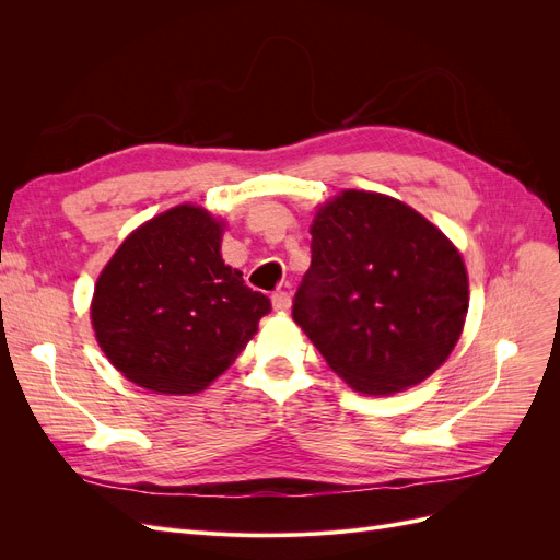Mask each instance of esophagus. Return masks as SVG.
<instances>
[{
    "instance_id": "obj_1",
    "label": "esophagus",
    "mask_w": 560,
    "mask_h": 560,
    "mask_svg": "<svg viewBox=\"0 0 560 560\" xmlns=\"http://www.w3.org/2000/svg\"><path fill=\"white\" fill-rule=\"evenodd\" d=\"M270 301H273V308H276L278 313H284V311L292 308V296H290V292H284V290L273 292V296H270Z\"/></svg>"
}]
</instances>
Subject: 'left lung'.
<instances>
[{
  "label": "left lung",
  "mask_w": 560,
  "mask_h": 560,
  "mask_svg": "<svg viewBox=\"0 0 560 560\" xmlns=\"http://www.w3.org/2000/svg\"><path fill=\"white\" fill-rule=\"evenodd\" d=\"M294 322L354 393H404L442 366L469 308L463 254L406 202L346 189L317 206Z\"/></svg>",
  "instance_id": "8db88e82"
}]
</instances>
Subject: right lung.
Wrapping results in <instances>:
<instances>
[{
    "label": "right lung",
    "instance_id": "1",
    "mask_svg": "<svg viewBox=\"0 0 560 560\" xmlns=\"http://www.w3.org/2000/svg\"><path fill=\"white\" fill-rule=\"evenodd\" d=\"M226 219L182 202L140 224L97 276L91 325L105 358L156 395H194L235 362L270 313L222 259Z\"/></svg>",
    "mask_w": 560,
    "mask_h": 560
}]
</instances>
